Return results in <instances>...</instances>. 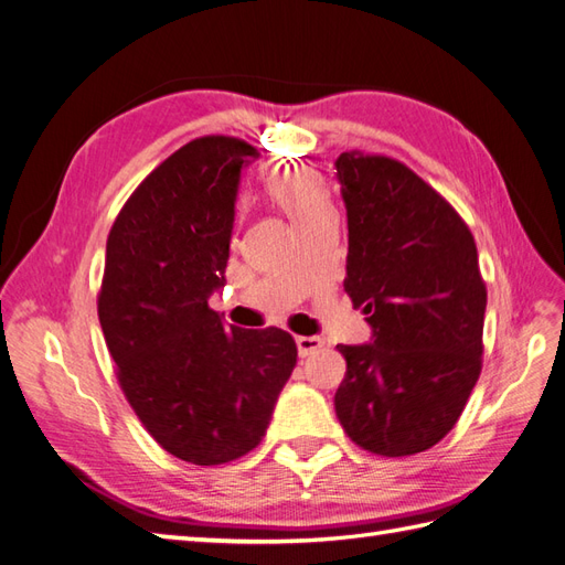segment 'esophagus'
<instances>
[{
    "instance_id": "esophagus-1",
    "label": "esophagus",
    "mask_w": 565,
    "mask_h": 565,
    "mask_svg": "<svg viewBox=\"0 0 565 565\" xmlns=\"http://www.w3.org/2000/svg\"><path fill=\"white\" fill-rule=\"evenodd\" d=\"M320 347H322L320 337H297V349H299L301 358L316 353Z\"/></svg>"
}]
</instances>
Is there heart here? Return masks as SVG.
Returning a JSON list of instances; mask_svg holds the SVG:
<instances>
[{"mask_svg":"<svg viewBox=\"0 0 565 565\" xmlns=\"http://www.w3.org/2000/svg\"><path fill=\"white\" fill-rule=\"evenodd\" d=\"M268 195L295 218V224L313 218L316 214L332 210L330 193L324 181L303 167H287L273 174L266 183Z\"/></svg>","mask_w":565,"mask_h":565,"instance_id":"1","label":"heart"}]
</instances>
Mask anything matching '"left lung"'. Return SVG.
Instances as JSON below:
<instances>
[{
    "instance_id": "left-lung-1",
    "label": "left lung",
    "mask_w": 565,
    "mask_h": 565,
    "mask_svg": "<svg viewBox=\"0 0 565 565\" xmlns=\"http://www.w3.org/2000/svg\"><path fill=\"white\" fill-rule=\"evenodd\" d=\"M349 216L344 289L374 341L339 344L334 409L372 455L434 448L457 424L483 367L488 289L465 218L434 185L388 156L341 152Z\"/></svg>"
}]
</instances>
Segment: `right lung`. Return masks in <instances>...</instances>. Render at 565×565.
Returning <instances> with one entry per match:
<instances>
[{"label":"right lung","instance_id":"right-lung-1","mask_svg":"<svg viewBox=\"0 0 565 565\" xmlns=\"http://www.w3.org/2000/svg\"><path fill=\"white\" fill-rule=\"evenodd\" d=\"M252 158L235 136L188 141L136 185L106 245L98 320L119 388L158 446L198 467L259 446L297 365L289 332L226 328L210 309Z\"/></svg>","mask_w":565,"mask_h":565}]
</instances>
